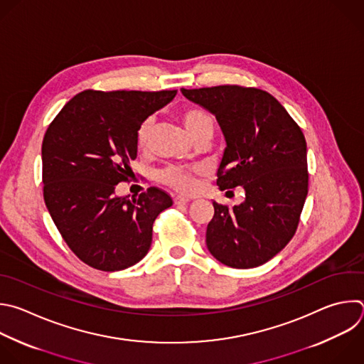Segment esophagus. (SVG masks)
Returning <instances> with one entry per match:
<instances>
[{"mask_svg": "<svg viewBox=\"0 0 364 364\" xmlns=\"http://www.w3.org/2000/svg\"><path fill=\"white\" fill-rule=\"evenodd\" d=\"M188 201H190V198L186 197V196H176V197H174V203H176L177 205H184V204H187Z\"/></svg>", "mask_w": 364, "mask_h": 364, "instance_id": "1", "label": "esophagus"}]
</instances>
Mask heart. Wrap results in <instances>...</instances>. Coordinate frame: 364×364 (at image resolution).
Instances as JSON below:
<instances>
[{
    "instance_id": "obj_1",
    "label": "heart",
    "mask_w": 364,
    "mask_h": 364,
    "mask_svg": "<svg viewBox=\"0 0 364 364\" xmlns=\"http://www.w3.org/2000/svg\"><path fill=\"white\" fill-rule=\"evenodd\" d=\"M181 119H183L184 127L187 129V132L190 133L191 137H194L196 134H198L200 132H203L205 129L214 127V121H213L211 115L201 108L186 109L181 115ZM153 129H154V118L153 117L146 118L140 124V127L137 130V146L140 149H146L149 146ZM196 171H198V170L197 168L187 170V168H183L178 166H170L160 171L159 178L164 184H167L178 191L191 193L196 188V178H194Z\"/></svg>"
}]
</instances>
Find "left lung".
<instances>
[{"instance_id": "obj_1", "label": "left lung", "mask_w": 364, "mask_h": 364, "mask_svg": "<svg viewBox=\"0 0 364 364\" xmlns=\"http://www.w3.org/2000/svg\"><path fill=\"white\" fill-rule=\"evenodd\" d=\"M213 115L225 139L217 171L221 191L243 187L245 201H213L208 252L232 269H252L280 253L299 225L309 191L307 146L301 129L269 92L240 85L186 90Z\"/></svg>"}]
</instances>
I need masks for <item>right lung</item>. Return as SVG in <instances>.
Returning a JSON list of instances; mask_svg holds the SVG:
<instances>
[{
    "label": "right lung",
    "instance_id": "obj_1",
    "mask_svg": "<svg viewBox=\"0 0 364 364\" xmlns=\"http://www.w3.org/2000/svg\"><path fill=\"white\" fill-rule=\"evenodd\" d=\"M177 91H94L73 97L43 140L44 201L73 253L85 264L118 272L150 250L153 223L173 205L150 187L139 197L115 196L137 157V130Z\"/></svg>",
    "mask_w": 364,
    "mask_h": 364
}]
</instances>
